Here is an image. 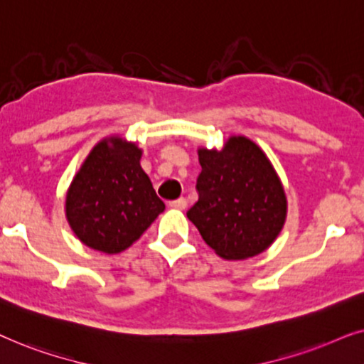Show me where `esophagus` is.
Wrapping results in <instances>:
<instances>
[{
  "instance_id": "1",
  "label": "esophagus",
  "mask_w": 364,
  "mask_h": 364,
  "mask_svg": "<svg viewBox=\"0 0 364 364\" xmlns=\"http://www.w3.org/2000/svg\"><path fill=\"white\" fill-rule=\"evenodd\" d=\"M169 206L174 208V210H185V208L188 206V201H186V198H178V200L169 203Z\"/></svg>"
}]
</instances>
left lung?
Segmentation results:
<instances>
[{"label":"left lung","mask_w":364,"mask_h":364,"mask_svg":"<svg viewBox=\"0 0 364 364\" xmlns=\"http://www.w3.org/2000/svg\"><path fill=\"white\" fill-rule=\"evenodd\" d=\"M198 201L186 213L201 238L228 261L248 259L274 243L288 215L283 183L255 141L232 134L223 149L198 148Z\"/></svg>","instance_id":"8db88e82"}]
</instances>
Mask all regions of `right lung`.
Returning <instances> with one entry per match:
<instances>
[{
  "label": "right lung",
  "instance_id": "1",
  "mask_svg": "<svg viewBox=\"0 0 364 364\" xmlns=\"http://www.w3.org/2000/svg\"><path fill=\"white\" fill-rule=\"evenodd\" d=\"M143 149L119 134L100 139L66 191L68 225L81 243L116 255L141 238L164 203L141 168Z\"/></svg>",
  "mask_w": 364,
  "mask_h": 364
}]
</instances>
